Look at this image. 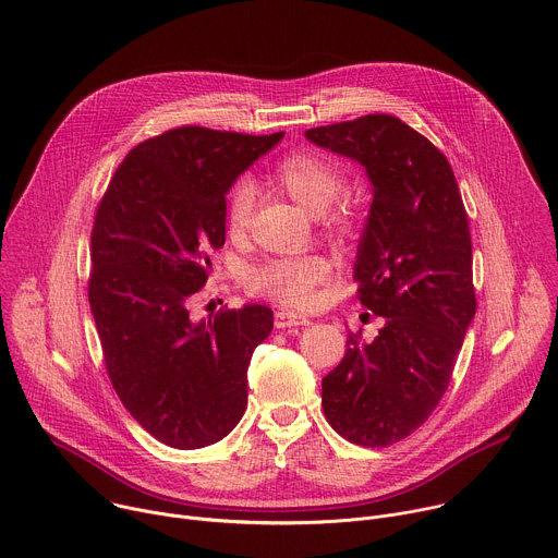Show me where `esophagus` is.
<instances>
[{"label":"esophagus","mask_w":558,"mask_h":558,"mask_svg":"<svg viewBox=\"0 0 558 558\" xmlns=\"http://www.w3.org/2000/svg\"><path fill=\"white\" fill-rule=\"evenodd\" d=\"M274 325L276 329H293V327H306L308 325V317L291 313V311H276L274 317Z\"/></svg>","instance_id":"obj_1"}]
</instances>
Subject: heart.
Listing matches in <instances>:
<instances>
[{
    "mask_svg": "<svg viewBox=\"0 0 558 558\" xmlns=\"http://www.w3.org/2000/svg\"><path fill=\"white\" fill-rule=\"evenodd\" d=\"M271 183L302 205L308 214L323 216L336 229L351 225L347 203L333 204L344 190V177L336 163L315 151H293L271 172ZM256 194L250 185H238L227 205V229L238 235L250 227ZM331 278V263L325 256L304 254L276 258L247 271V287L284 306H306L315 289Z\"/></svg>",
    "mask_w": 558,
    "mask_h": 558,
    "instance_id": "heart-1",
    "label": "heart"
}]
</instances>
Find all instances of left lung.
Here are the masks:
<instances>
[{
  "mask_svg": "<svg viewBox=\"0 0 558 558\" xmlns=\"http://www.w3.org/2000/svg\"><path fill=\"white\" fill-rule=\"evenodd\" d=\"M304 136L353 158L373 185L353 278L384 327L373 342L349 336L323 409L351 444L384 448L437 409L474 317L465 207L448 158L402 119L366 114Z\"/></svg>",
  "mask_w": 558,
  "mask_h": 558,
  "instance_id": "obj_1",
  "label": "left lung"
}]
</instances>
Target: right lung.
I'll return each instance as SVG.
<instances>
[{
	"instance_id": "right-lung-1",
	"label": "right lung",
	"mask_w": 558,
	"mask_h": 558,
	"mask_svg": "<svg viewBox=\"0 0 558 558\" xmlns=\"http://www.w3.org/2000/svg\"><path fill=\"white\" fill-rule=\"evenodd\" d=\"M282 136L168 130L123 158L97 207L88 298L108 377L166 446L216 444L247 409L250 360L274 311L245 304L194 320L190 300L225 245L229 187Z\"/></svg>"
}]
</instances>
